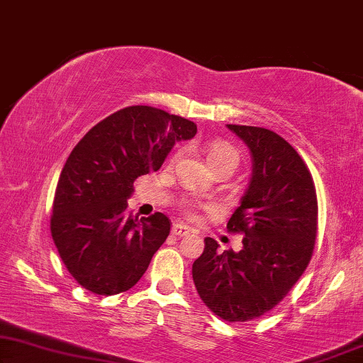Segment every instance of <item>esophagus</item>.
<instances>
[{"label": "esophagus", "mask_w": 363, "mask_h": 363, "mask_svg": "<svg viewBox=\"0 0 363 363\" xmlns=\"http://www.w3.org/2000/svg\"><path fill=\"white\" fill-rule=\"evenodd\" d=\"M192 230L186 225H182V223H174L172 225V235H176V237H187V235H191Z\"/></svg>", "instance_id": "obj_1"}]
</instances>
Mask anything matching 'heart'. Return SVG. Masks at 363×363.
Instances as JSON below:
<instances>
[{"mask_svg": "<svg viewBox=\"0 0 363 363\" xmlns=\"http://www.w3.org/2000/svg\"><path fill=\"white\" fill-rule=\"evenodd\" d=\"M207 161L208 166H211L213 171L220 169V167H228V169L235 171L240 162V155L230 143L218 140L212 141L211 145L207 146ZM184 211H186L187 216H194L196 206H194V203H186V206H184Z\"/></svg>", "mask_w": 363, "mask_h": 363, "instance_id": "obj_1", "label": "heart"}]
</instances>
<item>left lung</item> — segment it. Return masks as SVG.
Instances as JSON below:
<instances>
[{"label":"left lung","mask_w":363,"mask_h":363,"mask_svg":"<svg viewBox=\"0 0 363 363\" xmlns=\"http://www.w3.org/2000/svg\"><path fill=\"white\" fill-rule=\"evenodd\" d=\"M252 152V179L227 223L243 237V248L218 250L207 237L192 264L201 299L228 323L267 314L308 268L318 235V196L298 151L277 133L227 125Z\"/></svg>","instance_id":"obj_1"}]
</instances>
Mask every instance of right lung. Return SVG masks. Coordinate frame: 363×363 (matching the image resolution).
Here are the masks:
<instances>
[{"label":"right lung","mask_w":363,"mask_h":363,"mask_svg":"<svg viewBox=\"0 0 363 363\" xmlns=\"http://www.w3.org/2000/svg\"><path fill=\"white\" fill-rule=\"evenodd\" d=\"M196 133L194 121L136 105L106 116L77 143L55 189L50 233L82 288L111 296L140 281L171 220L161 212L131 216L126 199L138 177L160 169L176 141Z\"/></svg>","instance_id":"obj_1"}]
</instances>
